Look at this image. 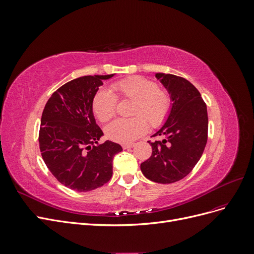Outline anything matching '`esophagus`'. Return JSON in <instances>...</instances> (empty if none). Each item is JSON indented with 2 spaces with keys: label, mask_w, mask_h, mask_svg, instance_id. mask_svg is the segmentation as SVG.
Wrapping results in <instances>:
<instances>
[{
  "label": "esophagus",
  "mask_w": 254,
  "mask_h": 254,
  "mask_svg": "<svg viewBox=\"0 0 254 254\" xmlns=\"http://www.w3.org/2000/svg\"><path fill=\"white\" fill-rule=\"evenodd\" d=\"M133 144H123V148L124 149H129V148H132L133 147Z\"/></svg>",
  "instance_id": "esophagus-1"
}]
</instances>
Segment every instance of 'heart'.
<instances>
[{"label":"heart","instance_id":"1","mask_svg":"<svg viewBox=\"0 0 254 254\" xmlns=\"http://www.w3.org/2000/svg\"><path fill=\"white\" fill-rule=\"evenodd\" d=\"M112 90L122 99L134 102L132 114L136 117L131 120H117L106 128L107 136L114 142L132 143L147 130L145 119L151 127H159L171 111V95L165 90L158 89L156 82L142 76H131L114 82ZM117 104V97L111 92L99 90L93 98L92 109L99 121L108 122L114 117Z\"/></svg>","mask_w":254,"mask_h":254}]
</instances>
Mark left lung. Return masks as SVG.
I'll return each mask as SVG.
<instances>
[{"mask_svg":"<svg viewBox=\"0 0 254 254\" xmlns=\"http://www.w3.org/2000/svg\"><path fill=\"white\" fill-rule=\"evenodd\" d=\"M172 98V108L163 126L148 143L151 157L141 164L146 178L157 183H174L188 176L201 158L207 140V111L199 91L186 78L157 73Z\"/></svg>","mask_w":254,"mask_h":254,"instance_id":"8db88e82","label":"left lung"}]
</instances>
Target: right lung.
I'll use <instances>...</instances> for the list:
<instances>
[{"label": "right lung", "instance_id": "1", "mask_svg": "<svg viewBox=\"0 0 254 254\" xmlns=\"http://www.w3.org/2000/svg\"><path fill=\"white\" fill-rule=\"evenodd\" d=\"M110 75L81 76L54 92L44 107L39 131L41 156L54 177L64 187L90 191L112 177V161L123 148L106 141L96 124L92 103L103 80Z\"/></svg>", "mask_w": 254, "mask_h": 254}]
</instances>
